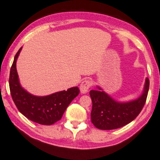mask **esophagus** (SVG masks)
Wrapping results in <instances>:
<instances>
[{"mask_svg": "<svg viewBox=\"0 0 160 160\" xmlns=\"http://www.w3.org/2000/svg\"><path fill=\"white\" fill-rule=\"evenodd\" d=\"M92 83L90 80L86 79L84 80L80 84V91L82 93H86L89 90V88L91 87Z\"/></svg>", "mask_w": 160, "mask_h": 160, "instance_id": "obj_1", "label": "esophagus"}]
</instances>
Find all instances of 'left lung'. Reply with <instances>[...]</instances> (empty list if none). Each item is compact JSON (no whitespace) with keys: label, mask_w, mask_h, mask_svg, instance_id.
Masks as SVG:
<instances>
[{"label":"left lung","mask_w":160,"mask_h":160,"mask_svg":"<svg viewBox=\"0 0 160 160\" xmlns=\"http://www.w3.org/2000/svg\"><path fill=\"white\" fill-rule=\"evenodd\" d=\"M150 81L146 78L142 94L135 100L121 102L113 98L97 86L99 90L90 91L92 99L91 122L97 128L109 130L121 128L136 119L145 104Z\"/></svg>","instance_id":"1"}]
</instances>
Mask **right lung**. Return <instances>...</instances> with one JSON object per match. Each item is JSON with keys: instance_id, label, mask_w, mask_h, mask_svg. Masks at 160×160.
I'll return each instance as SVG.
<instances>
[{"instance_id": "1", "label": "right lung", "mask_w": 160, "mask_h": 160, "mask_svg": "<svg viewBox=\"0 0 160 160\" xmlns=\"http://www.w3.org/2000/svg\"><path fill=\"white\" fill-rule=\"evenodd\" d=\"M22 48L21 47L15 55L9 73V90L13 102L28 119L42 125L53 124L61 119L69 103L78 95L79 89L73 87L45 97L28 93L21 86L16 69V61Z\"/></svg>"}]
</instances>
